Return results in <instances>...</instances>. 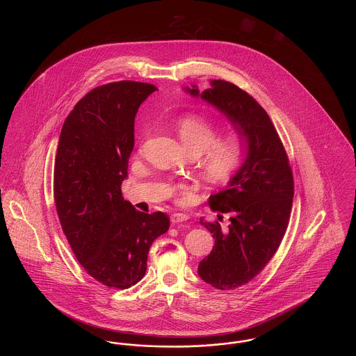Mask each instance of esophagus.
Returning a JSON list of instances; mask_svg holds the SVG:
<instances>
[{
  "label": "esophagus",
  "instance_id": "esophagus-1",
  "mask_svg": "<svg viewBox=\"0 0 356 356\" xmlns=\"http://www.w3.org/2000/svg\"><path fill=\"white\" fill-rule=\"evenodd\" d=\"M188 220V216L184 213H173L170 215V222L172 224H179V222H183V221Z\"/></svg>",
  "mask_w": 356,
  "mask_h": 356
}]
</instances>
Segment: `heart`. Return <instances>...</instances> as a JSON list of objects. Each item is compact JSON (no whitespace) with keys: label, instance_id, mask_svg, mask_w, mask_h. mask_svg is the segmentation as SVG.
I'll use <instances>...</instances> for the list:
<instances>
[{"label":"heart","instance_id":"heart-1","mask_svg":"<svg viewBox=\"0 0 356 356\" xmlns=\"http://www.w3.org/2000/svg\"><path fill=\"white\" fill-rule=\"evenodd\" d=\"M177 129L192 154H200L204 176L213 183L228 180L245 156V141L236 132L219 135V127L202 115H186Z\"/></svg>","mask_w":356,"mask_h":356}]
</instances>
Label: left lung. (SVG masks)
Returning a JSON list of instances; mask_svg holds the SVG:
<instances>
[{"instance_id":"1","label":"left lung","mask_w":356,"mask_h":356,"mask_svg":"<svg viewBox=\"0 0 356 356\" xmlns=\"http://www.w3.org/2000/svg\"><path fill=\"white\" fill-rule=\"evenodd\" d=\"M202 99L215 105L245 138L248 153L228 186L209 196L215 212L228 216L202 220L212 234L215 247L199 264V276L218 289H235L251 282L276 254L287 231L293 199V175L284 145L270 116L245 90L222 80ZM186 90L199 96L193 85Z\"/></svg>"}]
</instances>
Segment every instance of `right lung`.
<instances>
[{"mask_svg":"<svg viewBox=\"0 0 356 356\" xmlns=\"http://www.w3.org/2000/svg\"><path fill=\"white\" fill-rule=\"evenodd\" d=\"M157 88L118 81L97 86L65 120L53 193L61 228L88 275L109 288L138 283L153 241L170 228L163 212L144 213L122 197L138 106Z\"/></svg>","mask_w":356,"mask_h":356,"instance_id":"obj_1","label":"right lung"}]
</instances>
